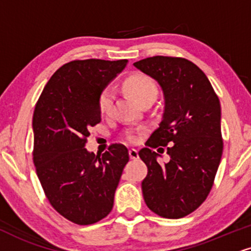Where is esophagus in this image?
<instances>
[{
    "label": "esophagus",
    "mask_w": 251,
    "mask_h": 251,
    "mask_svg": "<svg viewBox=\"0 0 251 251\" xmlns=\"http://www.w3.org/2000/svg\"><path fill=\"white\" fill-rule=\"evenodd\" d=\"M129 156H130L131 159H137L138 158V151L136 149H130L129 150Z\"/></svg>",
    "instance_id": "1"
}]
</instances>
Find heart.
Segmentation results:
<instances>
[{
  "instance_id": "obj_1",
  "label": "heart",
  "mask_w": 251,
  "mask_h": 251,
  "mask_svg": "<svg viewBox=\"0 0 251 251\" xmlns=\"http://www.w3.org/2000/svg\"><path fill=\"white\" fill-rule=\"evenodd\" d=\"M125 89L131 97H134L138 102L143 101L148 98L157 97V85L151 78L144 74H134L129 76L125 81ZM114 103V93L110 89H104L99 98V109L102 115H107L110 113ZM129 140L131 142L137 141V136L129 135Z\"/></svg>"
}]
</instances>
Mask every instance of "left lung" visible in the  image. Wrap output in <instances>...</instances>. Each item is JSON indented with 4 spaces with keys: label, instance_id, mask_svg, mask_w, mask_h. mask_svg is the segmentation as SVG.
Returning a JSON list of instances; mask_svg holds the SVG:
<instances>
[{
    "label": "left lung",
    "instance_id": "left-lung-1",
    "mask_svg": "<svg viewBox=\"0 0 251 251\" xmlns=\"http://www.w3.org/2000/svg\"><path fill=\"white\" fill-rule=\"evenodd\" d=\"M134 66L158 82L164 98L162 121L145 145L170 144L164 166L149 148L138 152L148 166L144 201L163 218H184L205 201L220 165V101L206 74L184 58L156 55Z\"/></svg>",
    "mask_w": 251,
    "mask_h": 251
}]
</instances>
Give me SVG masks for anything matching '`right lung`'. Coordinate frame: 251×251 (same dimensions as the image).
<instances>
[{
    "label": "right lung",
    "instance_id": "obj_1",
    "mask_svg": "<svg viewBox=\"0 0 251 251\" xmlns=\"http://www.w3.org/2000/svg\"><path fill=\"white\" fill-rule=\"evenodd\" d=\"M128 60H74L54 72L32 119L33 163L52 207L76 225L109 214L128 149L110 145L102 156L86 149L89 128L101 122L99 98Z\"/></svg>",
    "mask_w": 251,
    "mask_h": 251
}]
</instances>
